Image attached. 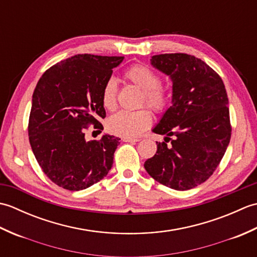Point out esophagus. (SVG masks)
I'll return each mask as SVG.
<instances>
[{
	"label": "esophagus",
	"instance_id": "34e87169",
	"mask_svg": "<svg viewBox=\"0 0 257 257\" xmlns=\"http://www.w3.org/2000/svg\"><path fill=\"white\" fill-rule=\"evenodd\" d=\"M140 139L138 138H133V137H123L122 138V141H124V143H138Z\"/></svg>",
	"mask_w": 257,
	"mask_h": 257
}]
</instances>
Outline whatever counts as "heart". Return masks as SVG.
I'll use <instances>...</instances> for the list:
<instances>
[{"label":"heart","mask_w":257,"mask_h":257,"mask_svg":"<svg viewBox=\"0 0 257 257\" xmlns=\"http://www.w3.org/2000/svg\"><path fill=\"white\" fill-rule=\"evenodd\" d=\"M123 77L143 90L141 105L148 106L156 113H163L170 107L172 94L168 86L161 84L160 75L144 64H135L124 70ZM101 103L106 110L117 106V87L112 78L105 81L101 89ZM152 114L148 109L137 111H119L108 119L109 133L121 137H136L150 127Z\"/></svg>","instance_id":"1"}]
</instances>
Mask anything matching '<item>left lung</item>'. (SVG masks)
I'll return each instance as SVG.
<instances>
[{"instance_id":"1","label":"left lung","mask_w":257,"mask_h":257,"mask_svg":"<svg viewBox=\"0 0 257 257\" xmlns=\"http://www.w3.org/2000/svg\"><path fill=\"white\" fill-rule=\"evenodd\" d=\"M151 64L170 76L173 91L172 106L152 130L167 137L157 143L156 155L145 162V169L168 188L193 189L212 176L230 144L225 86L215 70L188 54L155 55Z\"/></svg>"}]
</instances>
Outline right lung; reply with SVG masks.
Wrapping results in <instances>:
<instances>
[{
  "instance_id": "add662e5",
  "label": "right lung",
  "mask_w": 257,
  "mask_h": 257,
  "mask_svg": "<svg viewBox=\"0 0 257 257\" xmlns=\"http://www.w3.org/2000/svg\"><path fill=\"white\" fill-rule=\"evenodd\" d=\"M123 56L78 54L48 68L35 87L29 138L38 165L58 187L79 191L110 170L119 138L87 141L88 125L101 133V89ZM94 133V132H92Z\"/></svg>"
}]
</instances>
